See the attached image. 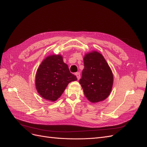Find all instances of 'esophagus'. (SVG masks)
Masks as SVG:
<instances>
[{"mask_svg":"<svg viewBox=\"0 0 147 147\" xmlns=\"http://www.w3.org/2000/svg\"><path fill=\"white\" fill-rule=\"evenodd\" d=\"M75 75H76V77H77V79H78V80H80V72L75 73Z\"/></svg>","mask_w":147,"mask_h":147,"instance_id":"1","label":"esophagus"}]
</instances>
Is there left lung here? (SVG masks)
<instances>
[{"label":"left lung","instance_id":"8db88e82","mask_svg":"<svg viewBox=\"0 0 147 147\" xmlns=\"http://www.w3.org/2000/svg\"><path fill=\"white\" fill-rule=\"evenodd\" d=\"M84 68L80 80L84 96L92 103L107 98L112 91L113 75L108 63L100 53L92 51L84 55Z\"/></svg>","mask_w":147,"mask_h":147}]
</instances>
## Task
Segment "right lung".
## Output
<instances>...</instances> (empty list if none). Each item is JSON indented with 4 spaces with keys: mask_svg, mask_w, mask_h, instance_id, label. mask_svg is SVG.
<instances>
[{
    "mask_svg": "<svg viewBox=\"0 0 147 147\" xmlns=\"http://www.w3.org/2000/svg\"><path fill=\"white\" fill-rule=\"evenodd\" d=\"M77 80L71 74L61 55H53L44 59L36 72L35 87L44 99L55 102L64 91L68 84Z\"/></svg>",
    "mask_w": 147,
    "mask_h": 147,
    "instance_id": "1",
    "label": "right lung"
}]
</instances>
